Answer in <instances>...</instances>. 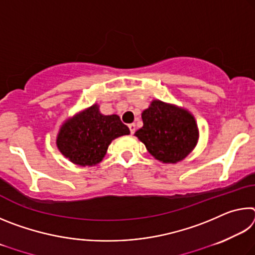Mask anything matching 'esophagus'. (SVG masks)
<instances>
[{"label": "esophagus", "instance_id": "obj_1", "mask_svg": "<svg viewBox=\"0 0 255 255\" xmlns=\"http://www.w3.org/2000/svg\"><path fill=\"white\" fill-rule=\"evenodd\" d=\"M128 127H129V130H130V133H133L136 131V125L135 124L128 125Z\"/></svg>", "mask_w": 255, "mask_h": 255}]
</instances>
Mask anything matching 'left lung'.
I'll return each instance as SVG.
<instances>
[{
    "label": "left lung",
    "mask_w": 255,
    "mask_h": 255,
    "mask_svg": "<svg viewBox=\"0 0 255 255\" xmlns=\"http://www.w3.org/2000/svg\"><path fill=\"white\" fill-rule=\"evenodd\" d=\"M141 119L143 127L135 135L158 161L179 162L197 144V124L187 110L155 100L143 111Z\"/></svg>",
    "instance_id": "obj_1"
}]
</instances>
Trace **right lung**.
Segmentation results:
<instances>
[{"mask_svg":"<svg viewBox=\"0 0 255 255\" xmlns=\"http://www.w3.org/2000/svg\"><path fill=\"white\" fill-rule=\"evenodd\" d=\"M130 132L117 115L103 116L94 105L60 128L58 149L79 165H94L106 155L111 140Z\"/></svg>","mask_w":255,"mask_h":255,"instance_id":"obj_1","label":"right lung"}]
</instances>
